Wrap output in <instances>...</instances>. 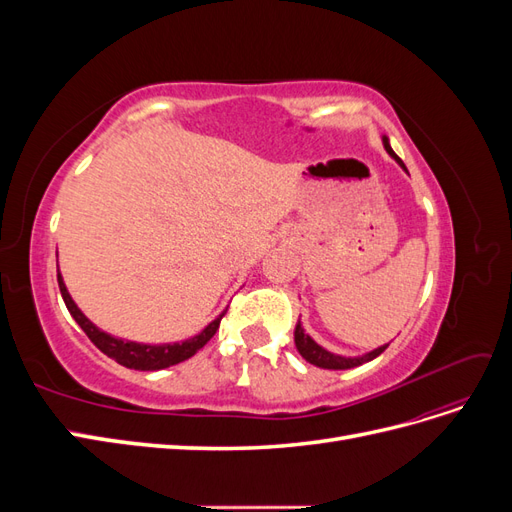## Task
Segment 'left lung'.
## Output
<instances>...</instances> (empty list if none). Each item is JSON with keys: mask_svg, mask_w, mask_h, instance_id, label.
<instances>
[{"mask_svg": "<svg viewBox=\"0 0 512 512\" xmlns=\"http://www.w3.org/2000/svg\"><path fill=\"white\" fill-rule=\"evenodd\" d=\"M382 145H384L386 153H389V156L408 173L406 164L399 160V156L393 151L389 136H386V134H382ZM294 346H297L299 354L303 356V359H305L307 363H312V365L322 367V369H352V367H359V365H363V363H367V361H374L376 356H380L386 348H389V344H384V346H378V348L369 350V352H365V354H359V356L335 354V352H331V350H327V348H322L320 344L314 342L312 337H309V333L303 329L301 318L297 320V327H294Z\"/></svg>", "mask_w": 512, "mask_h": 512, "instance_id": "obj_1", "label": "left lung"}]
</instances>
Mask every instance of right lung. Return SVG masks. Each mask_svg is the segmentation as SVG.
<instances>
[{
    "mask_svg": "<svg viewBox=\"0 0 512 512\" xmlns=\"http://www.w3.org/2000/svg\"><path fill=\"white\" fill-rule=\"evenodd\" d=\"M57 282H59L61 297H64L68 312L72 314V318L76 322H79V327L87 333L91 342H94L106 356H111V359L117 361L119 365L128 367V369H138V371H158V369H166L170 365H177L185 359H190V356H194L215 335V331H218V327H220L222 316L226 314V309H224V312L215 320H211L203 331L194 337L183 339V342L141 344V342H132V339L115 337L111 333L98 329L96 324L81 312V307L76 305L74 299L70 297V292L64 282V275H61L59 269H57Z\"/></svg>",
    "mask_w": 512,
    "mask_h": 512,
    "instance_id": "add662e5",
    "label": "right lung"
}]
</instances>
